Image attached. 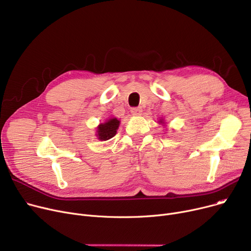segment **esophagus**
<instances>
[{"mask_svg": "<svg viewBox=\"0 0 251 251\" xmlns=\"http://www.w3.org/2000/svg\"><path fill=\"white\" fill-rule=\"evenodd\" d=\"M141 112H142V109H141L140 107H135V108H132V109H131V113H132V114H133V115H135V116L140 115V114H141Z\"/></svg>", "mask_w": 251, "mask_h": 251, "instance_id": "1", "label": "esophagus"}]
</instances>
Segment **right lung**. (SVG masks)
Segmentation results:
<instances>
[{
    "label": "right lung",
    "instance_id": "obj_1",
    "mask_svg": "<svg viewBox=\"0 0 251 251\" xmlns=\"http://www.w3.org/2000/svg\"><path fill=\"white\" fill-rule=\"evenodd\" d=\"M119 123H120V121L117 120V118H113V119H110V120L105 123L99 125L98 127L99 139L108 140L114 137L117 132V129L119 127Z\"/></svg>",
    "mask_w": 251,
    "mask_h": 251
}]
</instances>
